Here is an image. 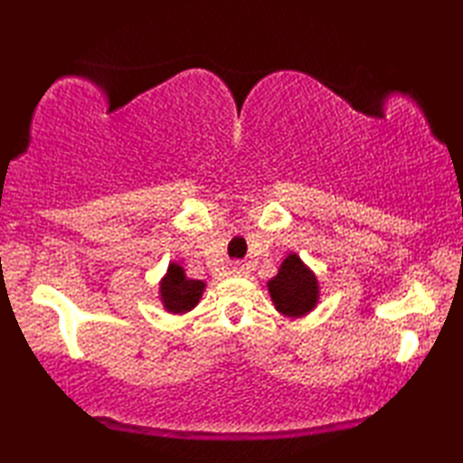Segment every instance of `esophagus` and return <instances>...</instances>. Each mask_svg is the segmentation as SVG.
Here are the masks:
<instances>
[{
    "label": "esophagus",
    "mask_w": 463,
    "mask_h": 463,
    "mask_svg": "<svg viewBox=\"0 0 463 463\" xmlns=\"http://www.w3.org/2000/svg\"><path fill=\"white\" fill-rule=\"evenodd\" d=\"M231 274H237V277H241V274H244V264L242 262H232L231 264Z\"/></svg>",
    "instance_id": "1"
}]
</instances>
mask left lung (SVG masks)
Here are the masks:
<instances>
[{"mask_svg": "<svg viewBox=\"0 0 463 463\" xmlns=\"http://www.w3.org/2000/svg\"><path fill=\"white\" fill-rule=\"evenodd\" d=\"M267 287L274 308L288 318H300L314 310L320 297L317 274L294 252L282 260L279 274L269 280Z\"/></svg>", "mask_w": 463, "mask_h": 463, "instance_id": "obj_1", "label": "left lung"}]
</instances>
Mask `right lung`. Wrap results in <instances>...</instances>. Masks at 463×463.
Listing matches in <instances>:
<instances>
[{
	"instance_id": "1",
	"label": "right lung",
	"mask_w": 463,
	"mask_h": 463,
	"mask_svg": "<svg viewBox=\"0 0 463 463\" xmlns=\"http://www.w3.org/2000/svg\"><path fill=\"white\" fill-rule=\"evenodd\" d=\"M204 290L203 280L186 279L184 269L176 262H171L166 274L161 280V302L166 312L184 314L199 304Z\"/></svg>"
}]
</instances>
